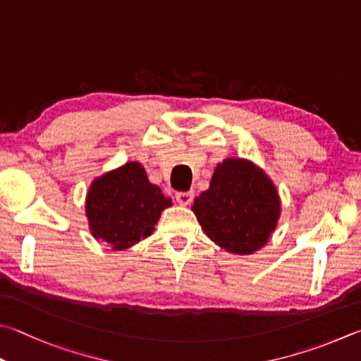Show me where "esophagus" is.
I'll list each match as a JSON object with an SVG mask.
<instances>
[{
	"label": "esophagus",
	"instance_id": "34e87169",
	"mask_svg": "<svg viewBox=\"0 0 361 361\" xmlns=\"http://www.w3.org/2000/svg\"><path fill=\"white\" fill-rule=\"evenodd\" d=\"M176 202L180 203V205L186 207V205H191V202L194 200V192L192 191H186V192H176L175 195Z\"/></svg>",
	"mask_w": 361,
	"mask_h": 361
}]
</instances>
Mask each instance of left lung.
Listing matches in <instances>:
<instances>
[{
  "label": "left lung",
  "instance_id": "1",
  "mask_svg": "<svg viewBox=\"0 0 361 361\" xmlns=\"http://www.w3.org/2000/svg\"><path fill=\"white\" fill-rule=\"evenodd\" d=\"M192 212L205 233L226 251L246 255L267 245L276 228L281 200L273 181L251 161L224 159Z\"/></svg>",
  "mask_w": 361,
  "mask_h": 361
}]
</instances>
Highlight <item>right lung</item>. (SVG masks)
Segmentation results:
<instances>
[{
	"mask_svg": "<svg viewBox=\"0 0 361 361\" xmlns=\"http://www.w3.org/2000/svg\"><path fill=\"white\" fill-rule=\"evenodd\" d=\"M170 205L172 200L148 181L139 162H126L91 183L85 209L91 235L123 251L152 235Z\"/></svg>",
	"mask_w": 361,
	"mask_h": 361,
	"instance_id": "right-lung-1",
	"label": "right lung"
}]
</instances>
